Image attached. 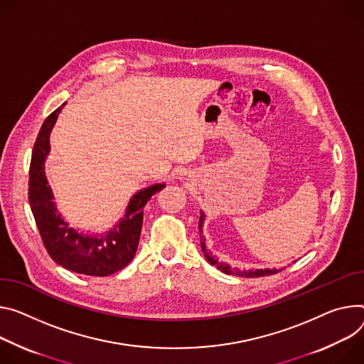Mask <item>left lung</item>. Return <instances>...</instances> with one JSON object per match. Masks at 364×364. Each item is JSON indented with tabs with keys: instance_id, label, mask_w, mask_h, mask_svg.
Returning <instances> with one entry per match:
<instances>
[{
	"instance_id": "8db88e82",
	"label": "left lung",
	"mask_w": 364,
	"mask_h": 364,
	"mask_svg": "<svg viewBox=\"0 0 364 364\" xmlns=\"http://www.w3.org/2000/svg\"><path fill=\"white\" fill-rule=\"evenodd\" d=\"M203 222H205V213L200 212V219H199V232H200V245H202V251L205 252L206 259L212 264V266H216L220 272L226 273V274H234V276H241V277H261V276H270V274H276L280 270L277 269H257V270H240V269H232L226 262L218 261L215 259V257H212L209 254V251L206 250V244H205V238L202 237V229H203Z\"/></svg>"
}]
</instances>
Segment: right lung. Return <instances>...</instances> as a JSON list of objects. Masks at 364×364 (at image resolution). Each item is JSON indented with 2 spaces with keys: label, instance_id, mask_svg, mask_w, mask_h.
<instances>
[{
  "label": "right lung",
  "instance_id": "right-lung-1",
  "mask_svg": "<svg viewBox=\"0 0 364 364\" xmlns=\"http://www.w3.org/2000/svg\"><path fill=\"white\" fill-rule=\"evenodd\" d=\"M65 103L43 122L33 146L28 177V203L43 245L52 259L74 273L105 277L132 261L138 250L144 208L165 184H152L132 196L124 216L106 234H84L73 228L58 212L55 196L45 173L50 151V132Z\"/></svg>",
  "mask_w": 364,
  "mask_h": 364
}]
</instances>
